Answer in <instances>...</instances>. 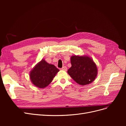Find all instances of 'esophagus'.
Returning <instances> with one entry per match:
<instances>
[{
    "label": "esophagus",
    "instance_id": "34e87169",
    "mask_svg": "<svg viewBox=\"0 0 126 126\" xmlns=\"http://www.w3.org/2000/svg\"><path fill=\"white\" fill-rule=\"evenodd\" d=\"M61 69L63 70H64V71H67V67H66V66H63V68H62Z\"/></svg>",
    "mask_w": 126,
    "mask_h": 126
}]
</instances>
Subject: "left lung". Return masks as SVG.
I'll return each instance as SVG.
<instances>
[{
	"label": "left lung",
	"instance_id": "8db88e82",
	"mask_svg": "<svg viewBox=\"0 0 126 126\" xmlns=\"http://www.w3.org/2000/svg\"><path fill=\"white\" fill-rule=\"evenodd\" d=\"M70 62L71 67L67 72L78 84L88 85L96 79L98 74L97 65L90 57L72 56Z\"/></svg>",
	"mask_w": 126,
	"mask_h": 126
}]
</instances>
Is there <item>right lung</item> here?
Wrapping results in <instances>:
<instances>
[{
	"label": "right lung",
	"instance_id": "1",
	"mask_svg": "<svg viewBox=\"0 0 126 126\" xmlns=\"http://www.w3.org/2000/svg\"><path fill=\"white\" fill-rule=\"evenodd\" d=\"M59 70L54 64L42 59L30 72V79L32 84L39 88H44L52 81Z\"/></svg>",
	"mask_w": 126,
	"mask_h": 126
}]
</instances>
